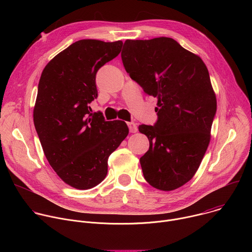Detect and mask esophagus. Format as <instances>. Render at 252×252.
Segmentation results:
<instances>
[{
  "label": "esophagus",
  "instance_id": "esophagus-1",
  "mask_svg": "<svg viewBox=\"0 0 252 252\" xmlns=\"http://www.w3.org/2000/svg\"><path fill=\"white\" fill-rule=\"evenodd\" d=\"M127 126H128L129 132L134 133V132H136V131H137V126H136V124H135V123H133V122H129V123H127Z\"/></svg>",
  "mask_w": 252,
  "mask_h": 252
}]
</instances>
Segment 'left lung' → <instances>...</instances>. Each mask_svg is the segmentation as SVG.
<instances>
[{
  "mask_svg": "<svg viewBox=\"0 0 252 252\" xmlns=\"http://www.w3.org/2000/svg\"><path fill=\"white\" fill-rule=\"evenodd\" d=\"M122 60L130 79L158 97V121L138 130L150 140L139 161L154 188L169 191L189 182L210 140L217 97L202 60L171 38L126 40Z\"/></svg>",
  "mask_w": 252,
  "mask_h": 252,
  "instance_id": "1",
  "label": "left lung"
}]
</instances>
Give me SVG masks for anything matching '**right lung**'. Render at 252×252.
Segmentation results:
<instances>
[{"label":"right lung","mask_w":252,"mask_h":252,"mask_svg":"<svg viewBox=\"0 0 252 252\" xmlns=\"http://www.w3.org/2000/svg\"><path fill=\"white\" fill-rule=\"evenodd\" d=\"M123 42L81 40L45 66L33 124L45 156L63 181L78 189L100 184L107 158L128 134L125 122H105L89 105L97 97L96 71L122 51Z\"/></svg>","instance_id":"obj_1"}]
</instances>
